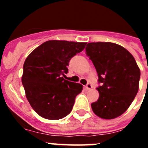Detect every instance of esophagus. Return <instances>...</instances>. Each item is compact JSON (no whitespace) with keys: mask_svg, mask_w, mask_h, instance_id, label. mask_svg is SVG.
Instances as JSON below:
<instances>
[{"mask_svg":"<svg viewBox=\"0 0 148 148\" xmlns=\"http://www.w3.org/2000/svg\"><path fill=\"white\" fill-rule=\"evenodd\" d=\"M85 88H86V90H92V86L91 85V84L88 83L87 85L85 86Z\"/></svg>","mask_w":148,"mask_h":148,"instance_id":"1","label":"esophagus"}]
</instances>
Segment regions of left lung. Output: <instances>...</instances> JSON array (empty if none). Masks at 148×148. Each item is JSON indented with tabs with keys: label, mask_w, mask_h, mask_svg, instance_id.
<instances>
[{
	"label": "left lung",
	"mask_w": 148,
	"mask_h": 148,
	"mask_svg": "<svg viewBox=\"0 0 148 148\" xmlns=\"http://www.w3.org/2000/svg\"><path fill=\"white\" fill-rule=\"evenodd\" d=\"M87 55L97 71L99 92L91 107L96 116L113 119L129 108L138 90L140 69L131 53L119 44L92 42L86 47Z\"/></svg>",
	"instance_id": "8db88e82"
}]
</instances>
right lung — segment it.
Returning <instances> with one entry per match:
<instances>
[{"mask_svg":"<svg viewBox=\"0 0 148 148\" xmlns=\"http://www.w3.org/2000/svg\"><path fill=\"white\" fill-rule=\"evenodd\" d=\"M86 42L50 40L35 48L23 64L21 81L32 109L47 119L64 118L71 112L83 86L65 80L69 61Z\"/></svg>","mask_w":148,"mask_h":148,"instance_id":"1","label":"right lung"}]
</instances>
